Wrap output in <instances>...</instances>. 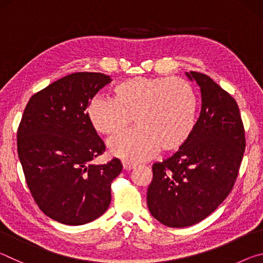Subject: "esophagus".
<instances>
[{
	"instance_id": "obj_1",
	"label": "esophagus",
	"mask_w": 263,
	"mask_h": 263,
	"mask_svg": "<svg viewBox=\"0 0 263 263\" xmlns=\"http://www.w3.org/2000/svg\"><path fill=\"white\" fill-rule=\"evenodd\" d=\"M123 167H124V169H125V171H131V169L136 167V163L127 161V160H123Z\"/></svg>"
}]
</instances>
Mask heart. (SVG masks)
Masks as SVG:
<instances>
[{"instance_id": "heart-1", "label": "heart", "mask_w": 263, "mask_h": 263, "mask_svg": "<svg viewBox=\"0 0 263 263\" xmlns=\"http://www.w3.org/2000/svg\"><path fill=\"white\" fill-rule=\"evenodd\" d=\"M194 87L181 78H132L111 88V99L94 97L87 117L102 136L125 132L135 119L137 130L111 140L110 152L133 161L148 159L161 148L180 149L193 135L197 116Z\"/></svg>"}]
</instances>
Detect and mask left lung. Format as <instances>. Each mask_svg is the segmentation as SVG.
<instances>
[{
  "mask_svg": "<svg viewBox=\"0 0 263 263\" xmlns=\"http://www.w3.org/2000/svg\"><path fill=\"white\" fill-rule=\"evenodd\" d=\"M201 89L202 109L189 140L152 166L147 206L169 228L197 224L228 197L245 152V130L237 102L208 75L185 73Z\"/></svg>",
  "mask_w": 263,
  "mask_h": 263,
  "instance_id": "obj_1",
  "label": "left lung"
}]
</instances>
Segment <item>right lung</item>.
Wrapping results in <instances>:
<instances>
[{
	"mask_svg": "<svg viewBox=\"0 0 263 263\" xmlns=\"http://www.w3.org/2000/svg\"><path fill=\"white\" fill-rule=\"evenodd\" d=\"M111 81L102 73L69 74L35 92L17 131L26 183L41 210L65 225H83L108 210L111 182L123 166L114 158L91 161L105 151L87 117V105Z\"/></svg>",
	"mask_w": 263,
	"mask_h": 263,
	"instance_id": "1",
	"label": "right lung"
}]
</instances>
